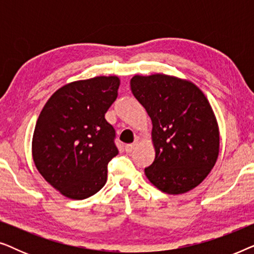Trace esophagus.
Here are the masks:
<instances>
[{"label": "esophagus", "mask_w": 254, "mask_h": 254, "mask_svg": "<svg viewBox=\"0 0 254 254\" xmlns=\"http://www.w3.org/2000/svg\"><path fill=\"white\" fill-rule=\"evenodd\" d=\"M136 147H137V142H134V143L125 145V150H126V152H131L133 150H135V149H136Z\"/></svg>", "instance_id": "34e87169"}]
</instances>
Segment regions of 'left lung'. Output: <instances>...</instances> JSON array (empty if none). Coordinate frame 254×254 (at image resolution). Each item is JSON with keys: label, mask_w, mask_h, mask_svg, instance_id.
Masks as SVG:
<instances>
[{"label": "left lung", "mask_w": 254, "mask_h": 254, "mask_svg": "<svg viewBox=\"0 0 254 254\" xmlns=\"http://www.w3.org/2000/svg\"><path fill=\"white\" fill-rule=\"evenodd\" d=\"M133 95L152 123L155 161L144 173L162 192L183 194L206 179L220 154V129L204 93L189 79L135 75Z\"/></svg>", "instance_id": "obj_1"}]
</instances>
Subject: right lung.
<instances>
[{"label":"right lung","mask_w":254,"mask_h":254,"mask_svg":"<svg viewBox=\"0 0 254 254\" xmlns=\"http://www.w3.org/2000/svg\"><path fill=\"white\" fill-rule=\"evenodd\" d=\"M118 76L70 82L50 97L32 137L34 165L62 195L83 200L100 190L118 149L105 113L118 97Z\"/></svg>","instance_id":"1"}]
</instances>
